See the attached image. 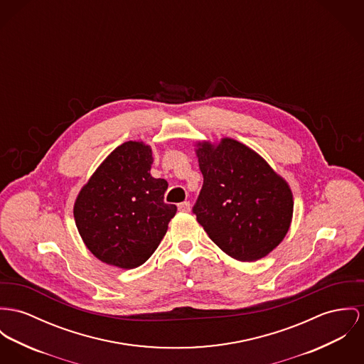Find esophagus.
Wrapping results in <instances>:
<instances>
[{
	"instance_id": "34e87169",
	"label": "esophagus",
	"mask_w": 364,
	"mask_h": 364,
	"mask_svg": "<svg viewBox=\"0 0 364 364\" xmlns=\"http://www.w3.org/2000/svg\"><path fill=\"white\" fill-rule=\"evenodd\" d=\"M177 208H178V210H181V212H190L191 203H190L188 200H184V202L178 203V205H177Z\"/></svg>"
}]
</instances>
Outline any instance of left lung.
<instances>
[{
  "label": "left lung",
  "mask_w": 364,
  "mask_h": 364,
  "mask_svg": "<svg viewBox=\"0 0 364 364\" xmlns=\"http://www.w3.org/2000/svg\"><path fill=\"white\" fill-rule=\"evenodd\" d=\"M203 186L193 213L209 238L237 260L252 262L285 237L294 210L288 184L247 145L198 144Z\"/></svg>",
  "instance_id": "left-lung-1"
}]
</instances>
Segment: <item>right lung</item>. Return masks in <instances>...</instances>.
Returning <instances> with one entry per match:
<instances>
[{
  "label": "right lung",
  "instance_id": "obj_1",
  "mask_svg": "<svg viewBox=\"0 0 364 364\" xmlns=\"http://www.w3.org/2000/svg\"><path fill=\"white\" fill-rule=\"evenodd\" d=\"M148 145L129 141L95 170L76 199L73 215L87 248L104 263L134 269L168 231L176 205L165 203L168 181L149 174Z\"/></svg>",
  "mask_w": 364,
  "mask_h": 364
}]
</instances>
